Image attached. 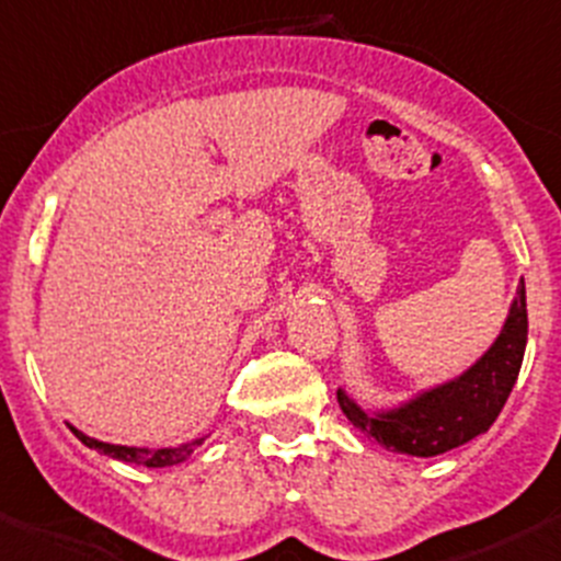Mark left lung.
<instances>
[{
	"label": "left lung",
	"instance_id": "obj_1",
	"mask_svg": "<svg viewBox=\"0 0 561 561\" xmlns=\"http://www.w3.org/2000/svg\"><path fill=\"white\" fill-rule=\"evenodd\" d=\"M526 325V287L522 279L500 336L454 380L417 390L393 407L358 404L347 390L339 388V407L355 428L375 437L388 450L417 458L448 454L489 432L502 412L522 371Z\"/></svg>",
	"mask_w": 561,
	"mask_h": 561
}]
</instances>
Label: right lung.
<instances>
[{
	"mask_svg": "<svg viewBox=\"0 0 561 561\" xmlns=\"http://www.w3.org/2000/svg\"><path fill=\"white\" fill-rule=\"evenodd\" d=\"M70 426V423H67ZM70 432L76 434L78 439H81L87 448L98 450V454H103L107 458H116V461H124V463H144V467H151V469H160V467H175V463L186 461V458L192 456V450L197 448V445H203V439L206 437H197L192 439V443H184V445H173V448H133V445H111V443H100V439L89 437V434L78 432L76 426H70Z\"/></svg>",
	"mask_w": 561,
	"mask_h": 561,
	"instance_id": "add662e5",
	"label": "right lung"
}]
</instances>
